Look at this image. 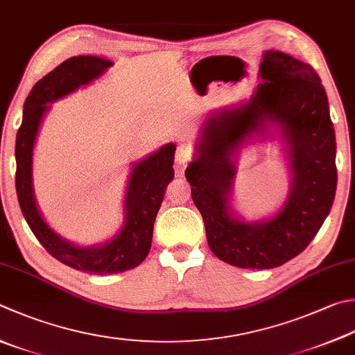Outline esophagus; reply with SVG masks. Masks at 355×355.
I'll return each instance as SVG.
<instances>
[{"label": "esophagus", "mask_w": 355, "mask_h": 355, "mask_svg": "<svg viewBox=\"0 0 355 355\" xmlns=\"http://www.w3.org/2000/svg\"><path fill=\"white\" fill-rule=\"evenodd\" d=\"M191 146L190 145H187V144H182V145H179L178 146V150H176V164L178 165H185L187 162H189V160L191 159Z\"/></svg>", "instance_id": "1"}]
</instances>
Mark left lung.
<instances>
[{
  "label": "left lung",
  "instance_id": "obj_1",
  "mask_svg": "<svg viewBox=\"0 0 355 355\" xmlns=\"http://www.w3.org/2000/svg\"><path fill=\"white\" fill-rule=\"evenodd\" d=\"M250 98L210 112L185 170L211 252L241 269H273L300 255L331 211L337 189L336 131L318 73L269 49ZM278 137L291 187L269 218L247 221L231 205L236 153L253 139Z\"/></svg>",
  "mask_w": 355,
  "mask_h": 355
}]
</instances>
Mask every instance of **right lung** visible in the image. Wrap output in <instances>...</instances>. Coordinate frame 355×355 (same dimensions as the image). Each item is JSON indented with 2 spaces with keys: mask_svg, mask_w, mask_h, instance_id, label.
Listing matches in <instances>:
<instances>
[{
  "mask_svg": "<svg viewBox=\"0 0 355 355\" xmlns=\"http://www.w3.org/2000/svg\"><path fill=\"white\" fill-rule=\"evenodd\" d=\"M114 64L108 58L94 55L71 57L35 83L23 108V122L17 135V195L26 223L46 250L60 263L72 269L111 275L135 269L148 255L153 225L162 204L165 190L175 178V144H165L159 150L135 162L126 182L123 199V224L116 235L105 243L80 245L63 238L52 229L40 211L33 191V148L44 116L57 100L89 85L92 80Z\"/></svg>",
  "mask_w": 355,
  "mask_h": 355,
  "instance_id": "1",
  "label": "right lung"
}]
</instances>
